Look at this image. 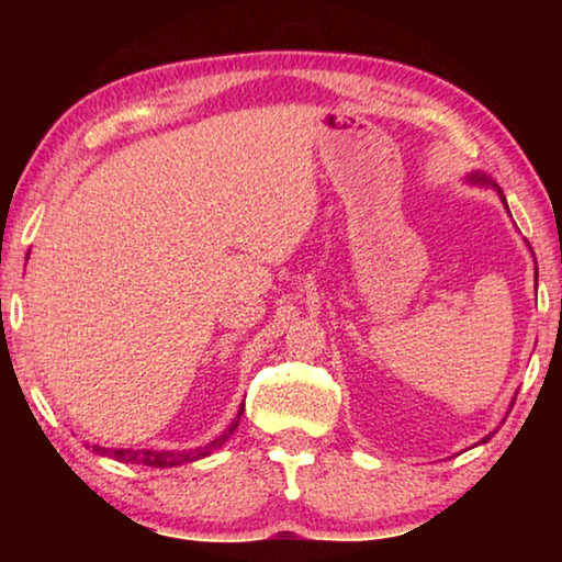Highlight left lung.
<instances>
[{"label": "left lung", "instance_id": "8db88e82", "mask_svg": "<svg viewBox=\"0 0 562 562\" xmlns=\"http://www.w3.org/2000/svg\"><path fill=\"white\" fill-rule=\"evenodd\" d=\"M471 181H473V183H481V187H494V189L498 191V196H502V202H504V206H506L504 191H502V189H498L494 181H488V179H486V176H483V173H473V176H471ZM506 210H509V206H506ZM488 437H491V435H488ZM488 437H483V440H481V442H486V440H488Z\"/></svg>", "mask_w": 562, "mask_h": 562}]
</instances>
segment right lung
I'll return each mask as SVG.
<instances>
[{
    "instance_id": "right-lung-1",
    "label": "right lung",
    "mask_w": 562,
    "mask_h": 562,
    "mask_svg": "<svg viewBox=\"0 0 562 562\" xmlns=\"http://www.w3.org/2000/svg\"><path fill=\"white\" fill-rule=\"evenodd\" d=\"M240 417H243V406H240V412H237L233 425H229L225 432L217 437V440H212L210 445H204V448H196V450H181V452L179 450H173V452H166V450L164 452L160 450H110V448H99V445H94V452L120 460V463H137V465H150V468H173V465H183V463H194V460L212 456L214 450L222 448L227 437L237 429V422H240Z\"/></svg>"
}]
</instances>
